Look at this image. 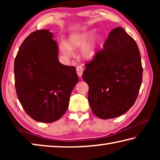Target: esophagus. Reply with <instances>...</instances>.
Masks as SVG:
<instances>
[{
    "instance_id": "34e87169",
    "label": "esophagus",
    "mask_w": 160,
    "mask_h": 160,
    "mask_svg": "<svg viewBox=\"0 0 160 160\" xmlns=\"http://www.w3.org/2000/svg\"><path fill=\"white\" fill-rule=\"evenodd\" d=\"M83 70H84V69H83V68L82 66H78L76 68V71H77V73H78V76H79V77L82 76V75L83 73Z\"/></svg>"
}]
</instances>
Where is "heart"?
Returning a JSON list of instances; mask_svg holds the SVG:
<instances>
[{"mask_svg":"<svg viewBox=\"0 0 160 160\" xmlns=\"http://www.w3.org/2000/svg\"><path fill=\"white\" fill-rule=\"evenodd\" d=\"M93 32H86L81 34H75L69 37L68 44L65 42H61L59 48L65 56H70L72 55V48H78L85 45L87 42L92 37ZM99 39H95L82 47L81 55L87 59L92 58L97 53Z\"/></svg>","mask_w":160,"mask_h":160,"instance_id":"heart-1","label":"heart"}]
</instances>
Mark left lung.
Wrapping results in <instances>:
<instances>
[{
	"label": "left lung",
	"instance_id": "obj_1",
	"mask_svg": "<svg viewBox=\"0 0 160 160\" xmlns=\"http://www.w3.org/2000/svg\"><path fill=\"white\" fill-rule=\"evenodd\" d=\"M82 77L89 86L88 101L102 119L123 115L134 104L141 86L139 48L123 28L112 29L102 50L85 65Z\"/></svg>",
	"mask_w": 160,
	"mask_h": 160
}]
</instances>
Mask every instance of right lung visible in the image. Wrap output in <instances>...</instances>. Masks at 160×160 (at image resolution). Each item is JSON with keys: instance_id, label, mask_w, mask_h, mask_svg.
Segmentation results:
<instances>
[{"instance_id": "add662e5", "label": "right lung", "mask_w": 160, "mask_h": 160, "mask_svg": "<svg viewBox=\"0 0 160 160\" xmlns=\"http://www.w3.org/2000/svg\"><path fill=\"white\" fill-rule=\"evenodd\" d=\"M58 56L52 33L41 29L24 40L15 59L18 99L26 113L39 122H54L66 113L79 80L75 68L61 63Z\"/></svg>"}]
</instances>
